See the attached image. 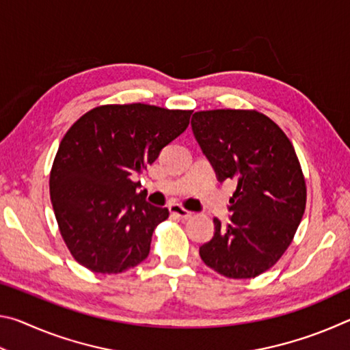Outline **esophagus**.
<instances>
[{"mask_svg":"<svg viewBox=\"0 0 350 350\" xmlns=\"http://www.w3.org/2000/svg\"><path fill=\"white\" fill-rule=\"evenodd\" d=\"M170 213H171V215L177 216V217H180V219H189V217L193 216L191 211L185 210V208H183V206L179 205V204H171V205H170Z\"/></svg>","mask_w":350,"mask_h":350,"instance_id":"esophagus-1","label":"esophagus"}]
</instances>
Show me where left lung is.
<instances>
[{"label":"left lung","mask_w":350,"mask_h":350,"mask_svg":"<svg viewBox=\"0 0 350 350\" xmlns=\"http://www.w3.org/2000/svg\"><path fill=\"white\" fill-rule=\"evenodd\" d=\"M193 134L219 182L233 180L230 222H215L199 247L204 262L233 280L254 278L278 262L306 210V180L282 129L258 111L194 112Z\"/></svg>","instance_id":"left-lung-1"}]
</instances>
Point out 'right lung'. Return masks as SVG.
<instances>
[{"label":"right lung","mask_w":350,"mask_h":350,"mask_svg":"<svg viewBox=\"0 0 350 350\" xmlns=\"http://www.w3.org/2000/svg\"><path fill=\"white\" fill-rule=\"evenodd\" d=\"M191 111L131 103L105 105L64 134L49 189L64 242L83 267L114 275L150 254L154 228L168 208L146 202L134 176L185 131Z\"/></svg>","instance_id":"1"}]
</instances>
